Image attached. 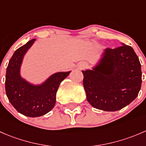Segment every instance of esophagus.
<instances>
[{"mask_svg": "<svg viewBox=\"0 0 146 146\" xmlns=\"http://www.w3.org/2000/svg\"><path fill=\"white\" fill-rule=\"evenodd\" d=\"M87 68V64L85 62H80L78 64V68L80 70H82V69H85Z\"/></svg>", "mask_w": 146, "mask_h": 146, "instance_id": "34e87169", "label": "esophagus"}]
</instances>
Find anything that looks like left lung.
Segmentation results:
<instances>
[{"label": "left lung", "instance_id": "1", "mask_svg": "<svg viewBox=\"0 0 146 146\" xmlns=\"http://www.w3.org/2000/svg\"><path fill=\"white\" fill-rule=\"evenodd\" d=\"M105 48L92 70H82L87 100L95 108L118 111L138 96L142 82L138 57L130 46Z\"/></svg>", "mask_w": 146, "mask_h": 146}]
</instances>
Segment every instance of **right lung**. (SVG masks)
I'll use <instances>...</instances> for the list:
<instances>
[{
	"mask_svg": "<svg viewBox=\"0 0 146 146\" xmlns=\"http://www.w3.org/2000/svg\"><path fill=\"white\" fill-rule=\"evenodd\" d=\"M35 39L17 48L10 58L5 75V92L8 100L20 114L38 117L49 112L56 103V95L60 83L71 71L58 72L40 85H34L20 75L23 58Z\"/></svg>",
	"mask_w": 146,
	"mask_h": 146,
	"instance_id": "obj_1",
	"label": "right lung"
}]
</instances>
